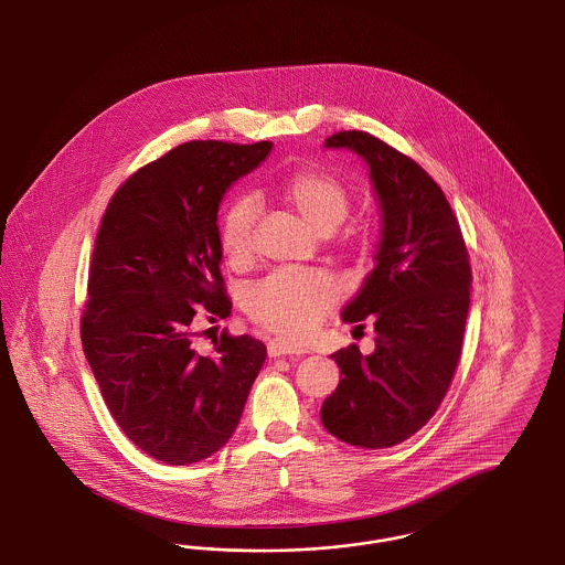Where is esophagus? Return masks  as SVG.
<instances>
[{
	"mask_svg": "<svg viewBox=\"0 0 565 565\" xmlns=\"http://www.w3.org/2000/svg\"><path fill=\"white\" fill-rule=\"evenodd\" d=\"M267 350H269L270 358H279V355H302V353H307L305 348L295 345V343H290V341H286V339H273V341H269Z\"/></svg>",
	"mask_w": 565,
	"mask_h": 565,
	"instance_id": "1",
	"label": "esophagus"
}]
</instances>
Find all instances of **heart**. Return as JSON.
Masks as SVG:
<instances>
[{"label":"heart","mask_w":565,"mask_h":565,"mask_svg":"<svg viewBox=\"0 0 565 565\" xmlns=\"http://www.w3.org/2000/svg\"><path fill=\"white\" fill-rule=\"evenodd\" d=\"M286 196L313 228L332 231L350 212V192L341 180L322 171H300L290 178ZM258 199L243 194L231 203L220 226V247L231 263L252 254ZM339 286L320 270L281 269L258 281L245 300L254 322L288 339L311 334L339 300Z\"/></svg>","instance_id":"heart-1"}]
</instances>
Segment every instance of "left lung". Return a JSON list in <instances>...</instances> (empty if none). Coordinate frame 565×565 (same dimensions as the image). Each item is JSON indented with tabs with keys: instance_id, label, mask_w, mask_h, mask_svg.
<instances>
[{
	"instance_id": "8db88e82",
	"label": "left lung",
	"mask_w": 565,
	"mask_h": 565,
	"mask_svg": "<svg viewBox=\"0 0 565 565\" xmlns=\"http://www.w3.org/2000/svg\"><path fill=\"white\" fill-rule=\"evenodd\" d=\"M323 146L369 164L381 239L375 269L341 313L343 322H373L375 351L350 345L330 355L343 379L320 415L339 440L385 449L422 430L449 390L470 307V260L445 192L417 162L364 131L330 135Z\"/></svg>"
}]
</instances>
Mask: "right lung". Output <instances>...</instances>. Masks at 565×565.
<instances>
[{"label":"right lung","mask_w":565,"mask_h":565,"mask_svg":"<svg viewBox=\"0 0 565 565\" xmlns=\"http://www.w3.org/2000/svg\"><path fill=\"white\" fill-rule=\"evenodd\" d=\"M273 143L189 141L114 192L95 239L82 350L111 417L143 454L186 466L214 456L242 419L267 348L192 326L231 316L220 275V203Z\"/></svg>","instance_id":"right-lung-1"}]
</instances>
